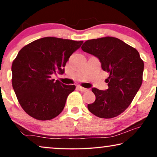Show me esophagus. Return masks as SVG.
<instances>
[{
  "instance_id": "obj_1",
  "label": "esophagus",
  "mask_w": 157,
  "mask_h": 157,
  "mask_svg": "<svg viewBox=\"0 0 157 157\" xmlns=\"http://www.w3.org/2000/svg\"><path fill=\"white\" fill-rule=\"evenodd\" d=\"M77 89H78L79 91H81V92H86V91H88L87 89H85V88H83L81 86H78V87H77Z\"/></svg>"
}]
</instances>
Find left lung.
<instances>
[{
    "mask_svg": "<svg viewBox=\"0 0 157 157\" xmlns=\"http://www.w3.org/2000/svg\"><path fill=\"white\" fill-rule=\"evenodd\" d=\"M81 49L98 58L109 88H93L96 100L88 109L96 117L111 119L123 113L134 99L142 83L144 61L136 49L114 37L88 40Z\"/></svg>",
    "mask_w": 157,
    "mask_h": 157,
    "instance_id": "obj_1",
    "label": "left lung"
}]
</instances>
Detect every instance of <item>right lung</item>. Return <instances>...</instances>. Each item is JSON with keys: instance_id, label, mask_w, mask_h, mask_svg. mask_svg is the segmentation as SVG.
I'll use <instances>...</instances> for the list:
<instances>
[{"instance_id": "right-lung-1", "label": "right lung", "mask_w": 157, "mask_h": 157, "mask_svg": "<svg viewBox=\"0 0 157 157\" xmlns=\"http://www.w3.org/2000/svg\"><path fill=\"white\" fill-rule=\"evenodd\" d=\"M83 42L45 37L19 51L12 64V86L19 104L31 117L51 120L63 111L76 86L55 81L51 76L64 74L66 62Z\"/></svg>"}]
</instances>
